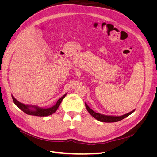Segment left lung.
Here are the masks:
<instances>
[{
	"label": "left lung",
	"instance_id": "obj_1",
	"mask_svg": "<svg viewBox=\"0 0 157 157\" xmlns=\"http://www.w3.org/2000/svg\"><path fill=\"white\" fill-rule=\"evenodd\" d=\"M85 106L86 107L87 111H88V113L91 115L94 118H96L98 121H101V122H118L120 121L122 119H124V118L127 117L129 116L130 115H131L132 113H133L134 112L135 110H133L132 111L126 113L124 115L122 116H119V117H116V116H109V115H101V114L98 113L94 111L92 109H90L86 103H85Z\"/></svg>",
	"mask_w": 157,
	"mask_h": 157
}]
</instances>
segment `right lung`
Segmentation results:
<instances>
[{"instance_id": "obj_1", "label": "right lung", "mask_w": 157, "mask_h": 157, "mask_svg": "<svg viewBox=\"0 0 157 157\" xmlns=\"http://www.w3.org/2000/svg\"><path fill=\"white\" fill-rule=\"evenodd\" d=\"M66 95H67V94H65L63 96L59 98L58 99V101L56 103V105H54L53 107H50V108H46V109L40 108L36 106H31V105H25V104H23L20 102H19L13 96H12V97L13 103H15L21 111H23L25 113L27 114V115L38 116V117H46V116L52 115V114H53L56 111L57 109H58L60 103H61V101H62V100L65 97Z\"/></svg>"}]
</instances>
